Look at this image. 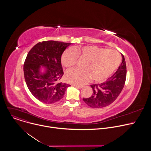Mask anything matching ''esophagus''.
Wrapping results in <instances>:
<instances>
[{
    "instance_id": "obj_1",
    "label": "esophagus",
    "mask_w": 151,
    "mask_h": 151,
    "mask_svg": "<svg viewBox=\"0 0 151 151\" xmlns=\"http://www.w3.org/2000/svg\"><path fill=\"white\" fill-rule=\"evenodd\" d=\"M74 86H75V87H76V88H79V89L82 88V86H80V85H74Z\"/></svg>"
}]
</instances>
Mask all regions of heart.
Wrapping results in <instances>:
<instances>
[{"mask_svg": "<svg viewBox=\"0 0 151 151\" xmlns=\"http://www.w3.org/2000/svg\"><path fill=\"white\" fill-rule=\"evenodd\" d=\"M78 58L85 60L84 69H72L66 75L68 82L77 85H83L91 78L96 82L104 81L115 71L121 62L116 51L95 45L69 48L63 53L61 60L64 67L70 69L76 64Z\"/></svg>", "mask_w": 151, "mask_h": 151, "instance_id": "1", "label": "heart"}]
</instances>
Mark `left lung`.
<instances>
[{
	"label": "left lung",
	"mask_w": 151,
	"mask_h": 151,
	"mask_svg": "<svg viewBox=\"0 0 151 151\" xmlns=\"http://www.w3.org/2000/svg\"><path fill=\"white\" fill-rule=\"evenodd\" d=\"M122 61L116 72L106 81L101 83L91 85L93 95L83 99V101L91 107L101 108L112 103L120 94L125 85L127 67L124 55Z\"/></svg>",
	"instance_id": "1"
}]
</instances>
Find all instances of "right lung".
I'll list each match as a JSON object with an SVG mask.
<instances>
[{
    "mask_svg": "<svg viewBox=\"0 0 151 151\" xmlns=\"http://www.w3.org/2000/svg\"><path fill=\"white\" fill-rule=\"evenodd\" d=\"M70 43L54 40L39 42L29 52L24 64V75L32 95L41 102L54 103L61 100L70 85L60 82L64 72L61 55ZM41 65L47 68L41 75Z\"/></svg>",
    "mask_w": 151,
    "mask_h": 151,
    "instance_id": "add662e5",
    "label": "right lung"
}]
</instances>
